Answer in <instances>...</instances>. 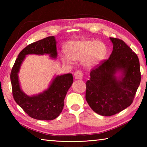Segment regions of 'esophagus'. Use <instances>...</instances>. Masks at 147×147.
Listing matches in <instances>:
<instances>
[{"instance_id":"esophagus-1","label":"esophagus","mask_w":147,"mask_h":147,"mask_svg":"<svg viewBox=\"0 0 147 147\" xmlns=\"http://www.w3.org/2000/svg\"><path fill=\"white\" fill-rule=\"evenodd\" d=\"M74 78H75V79L81 80L82 78V77H83L82 71H80V70L76 71L75 73H74Z\"/></svg>"}]
</instances>
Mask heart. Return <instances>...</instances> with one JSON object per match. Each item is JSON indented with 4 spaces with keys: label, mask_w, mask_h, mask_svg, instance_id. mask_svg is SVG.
I'll list each match as a JSON object with an SVG mask.
<instances>
[{
    "label": "heart",
    "mask_w": 147,
    "mask_h": 147,
    "mask_svg": "<svg viewBox=\"0 0 147 147\" xmlns=\"http://www.w3.org/2000/svg\"><path fill=\"white\" fill-rule=\"evenodd\" d=\"M68 56H63L62 60L71 63L73 60H81L85 58V64L88 67L95 66L105 58L107 48L102 42L84 40L71 41L66 46Z\"/></svg>",
    "instance_id": "1"
}]
</instances>
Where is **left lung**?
Returning <instances> with one entry per match:
<instances>
[{"instance_id": "obj_1", "label": "left lung", "mask_w": 147, "mask_h": 147, "mask_svg": "<svg viewBox=\"0 0 147 147\" xmlns=\"http://www.w3.org/2000/svg\"><path fill=\"white\" fill-rule=\"evenodd\" d=\"M113 51L92 69L86 82V99L94 112L111 116L121 112L133 102L141 82V71L137 54L120 39L110 38ZM117 71L123 76L117 79Z\"/></svg>"}]
</instances>
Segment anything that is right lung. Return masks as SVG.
<instances>
[{
    "label": "right lung",
    "instance_id": "add662e5",
    "mask_svg": "<svg viewBox=\"0 0 147 147\" xmlns=\"http://www.w3.org/2000/svg\"><path fill=\"white\" fill-rule=\"evenodd\" d=\"M32 54H49L52 58H56V41L54 37H47L30 44L19 54L10 74L13 97L30 117L42 121L53 120L62 111L64 99L73 82V77L71 73L58 76L43 93L32 96L26 95L20 88L18 73L25 56Z\"/></svg>",
    "mask_w": 147,
    "mask_h": 147
}]
</instances>
